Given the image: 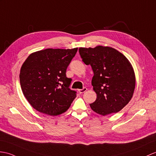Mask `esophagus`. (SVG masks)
I'll return each mask as SVG.
<instances>
[{
	"label": "esophagus",
	"instance_id": "1",
	"mask_svg": "<svg viewBox=\"0 0 156 156\" xmlns=\"http://www.w3.org/2000/svg\"><path fill=\"white\" fill-rule=\"evenodd\" d=\"M86 90H87V88H84L83 89H80V90H78V92H79L80 94H82V93H84V92H86Z\"/></svg>",
	"mask_w": 156,
	"mask_h": 156
}]
</instances>
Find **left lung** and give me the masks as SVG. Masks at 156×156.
<instances>
[{"instance_id":"1","label":"left lung","mask_w":156,"mask_h":156,"mask_svg":"<svg viewBox=\"0 0 156 156\" xmlns=\"http://www.w3.org/2000/svg\"><path fill=\"white\" fill-rule=\"evenodd\" d=\"M79 53L94 72L92 85L97 98L90 104L92 110L102 115L120 111L131 100L135 89L136 76L130 62L110 46L81 47Z\"/></svg>"}]
</instances>
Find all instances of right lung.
<instances>
[{"label": "right lung", "mask_w": 156, "mask_h": 156, "mask_svg": "<svg viewBox=\"0 0 156 156\" xmlns=\"http://www.w3.org/2000/svg\"><path fill=\"white\" fill-rule=\"evenodd\" d=\"M78 51L72 49L46 48L30 54L22 65V91L35 110L49 115H58L70 108L76 97L69 88L71 78L67 67Z\"/></svg>", "instance_id": "right-lung-1"}]
</instances>
